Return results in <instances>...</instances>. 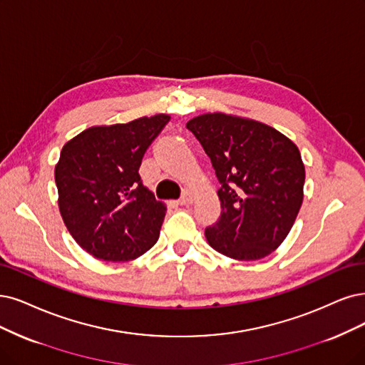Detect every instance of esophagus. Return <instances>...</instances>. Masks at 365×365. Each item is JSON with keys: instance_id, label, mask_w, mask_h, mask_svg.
<instances>
[{"instance_id": "34e87169", "label": "esophagus", "mask_w": 365, "mask_h": 365, "mask_svg": "<svg viewBox=\"0 0 365 365\" xmlns=\"http://www.w3.org/2000/svg\"><path fill=\"white\" fill-rule=\"evenodd\" d=\"M192 201H194V192L191 190H186V191H183V195L179 198L178 203L180 206H187V205H191Z\"/></svg>"}]
</instances>
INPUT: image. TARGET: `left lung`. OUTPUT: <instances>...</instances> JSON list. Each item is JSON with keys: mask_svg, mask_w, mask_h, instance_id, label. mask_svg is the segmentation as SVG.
Here are the masks:
<instances>
[{"mask_svg": "<svg viewBox=\"0 0 365 365\" xmlns=\"http://www.w3.org/2000/svg\"><path fill=\"white\" fill-rule=\"evenodd\" d=\"M221 185V217L205 235L235 260H259L286 239L304 200L305 168L286 135L255 120L203 114L186 123Z\"/></svg>", "mask_w": 365, "mask_h": 365, "instance_id": "obj_1", "label": "left lung"}]
</instances>
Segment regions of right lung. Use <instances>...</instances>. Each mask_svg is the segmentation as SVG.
I'll use <instances>...</instances> for the list:
<instances>
[{
    "label": "right lung",
    "instance_id": "obj_1",
    "mask_svg": "<svg viewBox=\"0 0 365 365\" xmlns=\"http://www.w3.org/2000/svg\"><path fill=\"white\" fill-rule=\"evenodd\" d=\"M170 115L94 126L67 141L56 165L58 207L76 244L105 262H128L150 250L167 207L143 185V156Z\"/></svg>",
    "mask_w": 365,
    "mask_h": 365
}]
</instances>
